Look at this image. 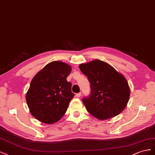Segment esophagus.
<instances>
[{
    "label": "esophagus",
    "mask_w": 155,
    "mask_h": 155,
    "mask_svg": "<svg viewBox=\"0 0 155 155\" xmlns=\"http://www.w3.org/2000/svg\"><path fill=\"white\" fill-rule=\"evenodd\" d=\"M81 96V93H78V94H76V97H78H78H80Z\"/></svg>",
    "instance_id": "esophagus-1"
}]
</instances>
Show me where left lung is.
<instances>
[{
    "label": "left lung",
    "instance_id": "1",
    "mask_svg": "<svg viewBox=\"0 0 155 155\" xmlns=\"http://www.w3.org/2000/svg\"><path fill=\"white\" fill-rule=\"evenodd\" d=\"M79 68L90 82V96L82 100L88 112L105 120L125 109L130 97V87L121 73L100 60L80 64Z\"/></svg>",
    "mask_w": 155,
    "mask_h": 155
}]
</instances>
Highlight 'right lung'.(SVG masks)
<instances>
[{"label":"right lung","instance_id":"right-lung-1","mask_svg":"<svg viewBox=\"0 0 155 155\" xmlns=\"http://www.w3.org/2000/svg\"><path fill=\"white\" fill-rule=\"evenodd\" d=\"M71 71L69 64L54 61L35 75L26 94L30 112L38 121L53 124L64 116L73 97L71 83L67 77Z\"/></svg>","mask_w":155,"mask_h":155}]
</instances>
